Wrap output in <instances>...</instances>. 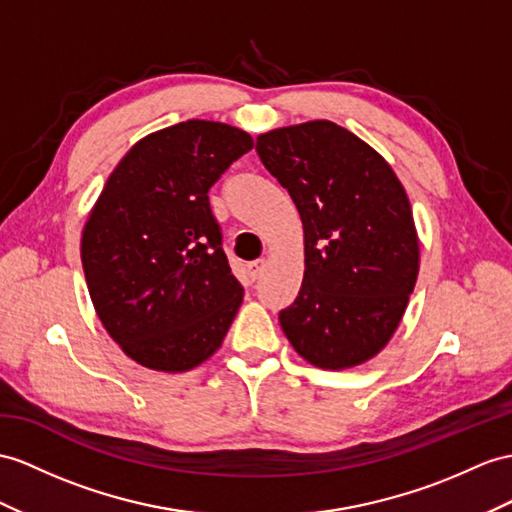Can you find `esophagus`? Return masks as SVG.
I'll return each mask as SVG.
<instances>
[{"mask_svg":"<svg viewBox=\"0 0 512 512\" xmlns=\"http://www.w3.org/2000/svg\"><path fill=\"white\" fill-rule=\"evenodd\" d=\"M265 260H254V263H249L247 265V271H249V278H252V280H256L258 276H260V273H263V269H265Z\"/></svg>","mask_w":512,"mask_h":512,"instance_id":"1","label":"esophagus"}]
</instances>
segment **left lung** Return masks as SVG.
Wrapping results in <instances>:
<instances>
[{
    "instance_id": "8db88e82",
    "label": "left lung",
    "mask_w": 512,
    "mask_h": 512,
    "mask_svg": "<svg viewBox=\"0 0 512 512\" xmlns=\"http://www.w3.org/2000/svg\"><path fill=\"white\" fill-rule=\"evenodd\" d=\"M256 152L304 226V282L280 313L293 350L319 369L380 354L419 276V236L393 167L356 134L317 119L269 130Z\"/></svg>"
}]
</instances>
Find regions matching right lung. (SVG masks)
Here are the masks:
<instances>
[{"instance_id": "1", "label": "right lung", "mask_w": 512, "mask_h": 512, "mask_svg": "<svg viewBox=\"0 0 512 512\" xmlns=\"http://www.w3.org/2000/svg\"><path fill=\"white\" fill-rule=\"evenodd\" d=\"M252 147L241 128L189 119L143 136L108 176L80 256L99 321L134 363L182 373L226 339L243 286L208 189Z\"/></svg>"}]
</instances>
